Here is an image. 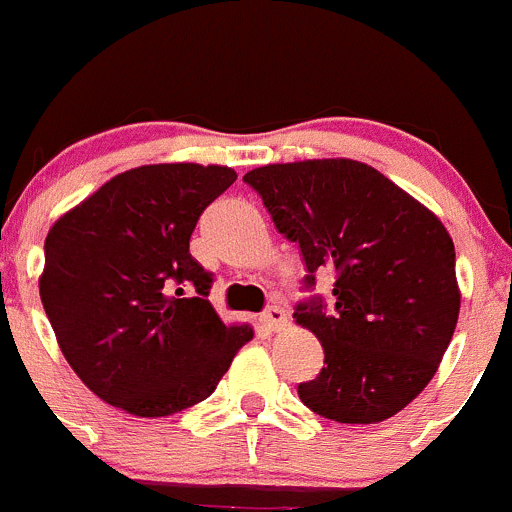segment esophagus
Returning a JSON list of instances; mask_svg holds the SVG:
<instances>
[{
  "mask_svg": "<svg viewBox=\"0 0 512 512\" xmlns=\"http://www.w3.org/2000/svg\"><path fill=\"white\" fill-rule=\"evenodd\" d=\"M261 323L268 331H283L288 326V313L281 306H271L261 313Z\"/></svg>",
  "mask_w": 512,
  "mask_h": 512,
  "instance_id": "1",
  "label": "esophagus"
}]
</instances>
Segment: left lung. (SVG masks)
Segmentation results:
<instances>
[{
    "instance_id": "left-lung-1",
    "label": "left lung",
    "mask_w": 512,
    "mask_h": 512,
    "mask_svg": "<svg viewBox=\"0 0 512 512\" xmlns=\"http://www.w3.org/2000/svg\"><path fill=\"white\" fill-rule=\"evenodd\" d=\"M244 181L301 246L308 278L333 271V308L301 303L296 323L326 366L298 386L318 416L368 426L396 416L435 376L460 311L453 239L438 216L353 159L268 164Z\"/></svg>"
}]
</instances>
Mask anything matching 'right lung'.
Returning <instances> with one entry per match:
<instances>
[{
    "mask_svg": "<svg viewBox=\"0 0 512 512\" xmlns=\"http://www.w3.org/2000/svg\"><path fill=\"white\" fill-rule=\"evenodd\" d=\"M236 181L219 164H146L59 216L39 296L64 358L94 396L164 418L214 393L249 323H224L189 254L196 221Z\"/></svg>",
    "mask_w": 512,
    "mask_h": 512,
    "instance_id": "right-lung-1",
    "label": "right lung"
}]
</instances>
